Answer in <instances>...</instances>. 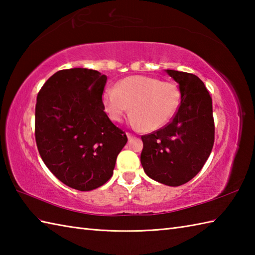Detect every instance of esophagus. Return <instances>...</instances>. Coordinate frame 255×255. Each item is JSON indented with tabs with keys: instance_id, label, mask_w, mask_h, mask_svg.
Listing matches in <instances>:
<instances>
[{
	"instance_id": "obj_1",
	"label": "esophagus",
	"mask_w": 255,
	"mask_h": 255,
	"mask_svg": "<svg viewBox=\"0 0 255 255\" xmlns=\"http://www.w3.org/2000/svg\"><path fill=\"white\" fill-rule=\"evenodd\" d=\"M126 134H127L128 139H131V138H133V137H134V134H133V133H131V132H126Z\"/></svg>"
}]
</instances>
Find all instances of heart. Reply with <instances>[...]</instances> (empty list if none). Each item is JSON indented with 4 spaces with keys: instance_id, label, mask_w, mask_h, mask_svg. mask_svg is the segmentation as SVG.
<instances>
[{
    "instance_id": "heart-1",
    "label": "heart",
    "mask_w": 255,
    "mask_h": 255,
    "mask_svg": "<svg viewBox=\"0 0 255 255\" xmlns=\"http://www.w3.org/2000/svg\"><path fill=\"white\" fill-rule=\"evenodd\" d=\"M105 111L114 122H122L130 113L131 125L144 131H154L174 115L180 92L177 86L167 81L132 75L124 79L117 88H110L103 95Z\"/></svg>"
}]
</instances>
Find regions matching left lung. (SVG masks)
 <instances>
[{
  "label": "left lung",
  "instance_id": "left-lung-1",
  "mask_svg": "<svg viewBox=\"0 0 255 255\" xmlns=\"http://www.w3.org/2000/svg\"><path fill=\"white\" fill-rule=\"evenodd\" d=\"M165 71L178 83L181 105L169 124L141 136L140 161L145 174L152 180L180 186L202 170L214 147L213 100L195 74Z\"/></svg>",
  "mask_w": 255,
  "mask_h": 255
}]
</instances>
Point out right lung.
<instances>
[{
	"instance_id": "right-lung-1",
	"label": "right lung",
	"mask_w": 255,
	"mask_h": 255,
	"mask_svg": "<svg viewBox=\"0 0 255 255\" xmlns=\"http://www.w3.org/2000/svg\"><path fill=\"white\" fill-rule=\"evenodd\" d=\"M106 81L96 70H60L37 95L38 151L52 174L78 191H92L110 180L128 140L104 112Z\"/></svg>"
}]
</instances>
